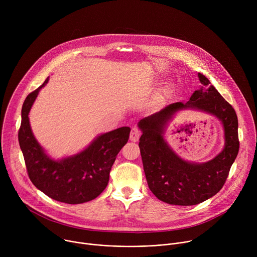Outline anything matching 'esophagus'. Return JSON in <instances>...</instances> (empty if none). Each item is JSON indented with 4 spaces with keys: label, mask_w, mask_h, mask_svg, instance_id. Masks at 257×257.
Returning a JSON list of instances; mask_svg holds the SVG:
<instances>
[{
    "label": "esophagus",
    "mask_w": 257,
    "mask_h": 257,
    "mask_svg": "<svg viewBox=\"0 0 257 257\" xmlns=\"http://www.w3.org/2000/svg\"><path fill=\"white\" fill-rule=\"evenodd\" d=\"M140 130L137 128V127H134L132 128L131 132H130V140L133 141V142H136L139 140V137H140Z\"/></svg>",
    "instance_id": "obj_1"
}]
</instances>
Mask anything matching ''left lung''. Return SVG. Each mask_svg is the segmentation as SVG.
<instances>
[{
    "label": "left lung",
    "mask_w": 257,
    "mask_h": 257,
    "mask_svg": "<svg viewBox=\"0 0 257 257\" xmlns=\"http://www.w3.org/2000/svg\"><path fill=\"white\" fill-rule=\"evenodd\" d=\"M202 84L186 102L169 104L162 111L141 119L139 149L143 170L151 191L162 201L174 205H195L215 195L228 178L239 152L238 118L233 106L210 84L201 73ZM183 108H195L222 121L225 148L215 158L203 164L182 160L163 139L165 124Z\"/></svg>",
    "instance_id": "left-lung-1"
}]
</instances>
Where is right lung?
I'll return each instance as SVG.
<instances>
[{
    "label": "right lung",
    "instance_id": "add662e5",
    "mask_svg": "<svg viewBox=\"0 0 257 257\" xmlns=\"http://www.w3.org/2000/svg\"><path fill=\"white\" fill-rule=\"evenodd\" d=\"M48 81L49 78L29 93L22 106L18 140L28 177L36 188L57 201L69 204L90 201L105 189L117 155L129 139L130 128L121 127L99 135L75 156L61 161L51 159L34 138L28 119L33 101Z\"/></svg>",
    "mask_w": 257,
    "mask_h": 257
}]
</instances>
